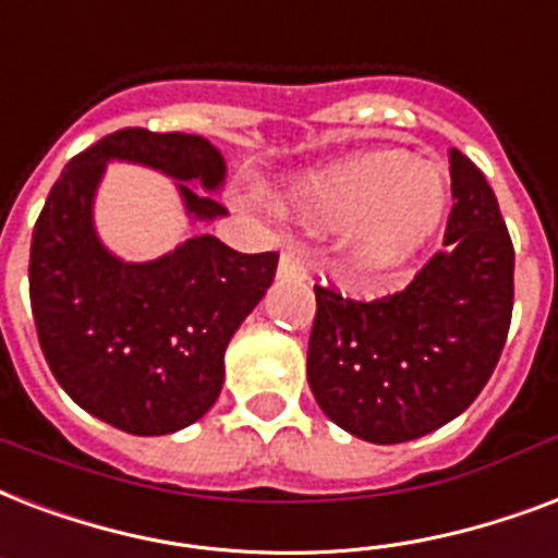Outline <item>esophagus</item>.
Returning <instances> with one entry per match:
<instances>
[{"label": "esophagus", "mask_w": 558, "mask_h": 558, "mask_svg": "<svg viewBox=\"0 0 558 558\" xmlns=\"http://www.w3.org/2000/svg\"><path fill=\"white\" fill-rule=\"evenodd\" d=\"M279 279H302L305 276V262L296 250H284L279 256V270H276Z\"/></svg>", "instance_id": "1"}]
</instances>
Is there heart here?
I'll return each mask as SVG.
<instances>
[{
  "label": "heart",
  "instance_id": "1",
  "mask_svg": "<svg viewBox=\"0 0 558 558\" xmlns=\"http://www.w3.org/2000/svg\"><path fill=\"white\" fill-rule=\"evenodd\" d=\"M282 209L317 235L347 230L352 265L384 276L408 265L442 227L448 180L401 150H369L291 183Z\"/></svg>",
  "mask_w": 558,
  "mask_h": 558
}]
</instances>
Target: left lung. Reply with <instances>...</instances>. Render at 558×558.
Listing matches in <instances>:
<instances>
[{"mask_svg":"<svg viewBox=\"0 0 558 558\" xmlns=\"http://www.w3.org/2000/svg\"><path fill=\"white\" fill-rule=\"evenodd\" d=\"M448 159V250L404 291L357 302L314 284L311 392L335 425L366 442H408L460 416L507 343L515 250L481 168L457 148Z\"/></svg>","mask_w":558,"mask_h":558,"instance_id":"obj_1","label":"left lung"}]
</instances>
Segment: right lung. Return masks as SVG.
I'll return each mask as SVG.
<instances>
[{
    "label": "right lung",
    "instance_id": "obj_1",
    "mask_svg": "<svg viewBox=\"0 0 558 558\" xmlns=\"http://www.w3.org/2000/svg\"><path fill=\"white\" fill-rule=\"evenodd\" d=\"M110 159L177 180L185 215H227L218 192L227 162L192 133L124 128L77 154L34 223L28 291L43 355L75 404L124 434L192 425L223 387V352L276 276L279 253H239L192 235L154 262H122L93 223L95 189Z\"/></svg>",
    "mask_w": 558,
    "mask_h": 558
}]
</instances>
